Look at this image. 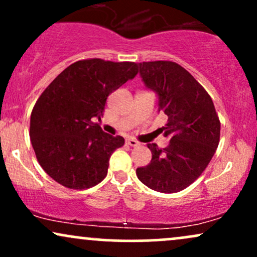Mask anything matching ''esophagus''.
<instances>
[{
	"mask_svg": "<svg viewBox=\"0 0 257 257\" xmlns=\"http://www.w3.org/2000/svg\"><path fill=\"white\" fill-rule=\"evenodd\" d=\"M126 144L132 147H137L140 145V143L138 140H135V139H126Z\"/></svg>",
	"mask_w": 257,
	"mask_h": 257,
	"instance_id": "esophagus-1",
	"label": "esophagus"
}]
</instances>
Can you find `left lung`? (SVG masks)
Here are the masks:
<instances>
[{
	"instance_id": "left-lung-1",
	"label": "left lung",
	"mask_w": 257,
	"mask_h": 257,
	"mask_svg": "<svg viewBox=\"0 0 257 257\" xmlns=\"http://www.w3.org/2000/svg\"><path fill=\"white\" fill-rule=\"evenodd\" d=\"M147 88L158 94L159 110L168 116L162 132L170 139L166 149L149 144L152 159L137 169L143 184L162 193L185 190L202 175L220 143L221 123L203 85L174 61L139 64Z\"/></svg>"
}]
</instances>
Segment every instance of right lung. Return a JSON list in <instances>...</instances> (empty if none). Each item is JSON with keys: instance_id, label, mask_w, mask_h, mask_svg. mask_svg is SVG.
I'll return each mask as SVG.
<instances>
[{"instance_id": "add662e5", "label": "right lung", "mask_w": 257, "mask_h": 257, "mask_svg": "<svg viewBox=\"0 0 257 257\" xmlns=\"http://www.w3.org/2000/svg\"><path fill=\"white\" fill-rule=\"evenodd\" d=\"M138 70L132 61L84 59L41 94L31 112L30 139L40 166L58 184L85 190L107 175L108 159L124 139L106 134L94 120L101 119L107 96Z\"/></svg>"}]
</instances>
